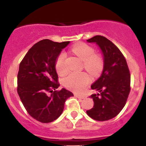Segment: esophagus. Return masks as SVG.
I'll use <instances>...</instances> for the list:
<instances>
[{
    "label": "esophagus",
    "instance_id": "obj_1",
    "mask_svg": "<svg viewBox=\"0 0 146 146\" xmlns=\"http://www.w3.org/2000/svg\"><path fill=\"white\" fill-rule=\"evenodd\" d=\"M75 96H76L77 98L79 99H85L86 97L84 96V95H75Z\"/></svg>",
    "mask_w": 146,
    "mask_h": 146
}]
</instances>
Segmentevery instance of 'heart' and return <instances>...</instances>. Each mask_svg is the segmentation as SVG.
Segmentation results:
<instances>
[{"mask_svg":"<svg viewBox=\"0 0 146 146\" xmlns=\"http://www.w3.org/2000/svg\"><path fill=\"white\" fill-rule=\"evenodd\" d=\"M71 51L83 61L84 67L90 74L98 75L104 66L102 56L95 53V49L86 43H78L71 48ZM66 55L61 52L57 57L55 66L57 73L60 75L66 74L68 68L66 65ZM91 82V79L86 73H71L64 78V86L72 91L80 93L86 88Z\"/></svg>","mask_w":146,"mask_h":146,"instance_id":"heart-1","label":"heart"}]
</instances>
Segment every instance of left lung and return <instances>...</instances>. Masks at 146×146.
<instances>
[{
	"instance_id": "1",
	"label": "left lung",
	"mask_w": 146,
	"mask_h": 146,
	"mask_svg": "<svg viewBox=\"0 0 146 146\" xmlns=\"http://www.w3.org/2000/svg\"><path fill=\"white\" fill-rule=\"evenodd\" d=\"M87 42L99 45L104 66L100 78L91 86L100 93L90 95L94 106L86 113L96 121H107L116 117L126 103L131 89L130 71L121 51L106 37L95 36Z\"/></svg>"
}]
</instances>
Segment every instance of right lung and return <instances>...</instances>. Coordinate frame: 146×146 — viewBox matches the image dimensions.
<instances>
[{"instance_id": "1", "label": "right lung", "mask_w": 146, "mask_h": 146, "mask_svg": "<svg viewBox=\"0 0 146 146\" xmlns=\"http://www.w3.org/2000/svg\"><path fill=\"white\" fill-rule=\"evenodd\" d=\"M69 41L56 42L44 39L28 51L19 66L17 92L31 117L49 123L62 113L66 100L73 94L60 86L55 63L62 49Z\"/></svg>"}]
</instances>
